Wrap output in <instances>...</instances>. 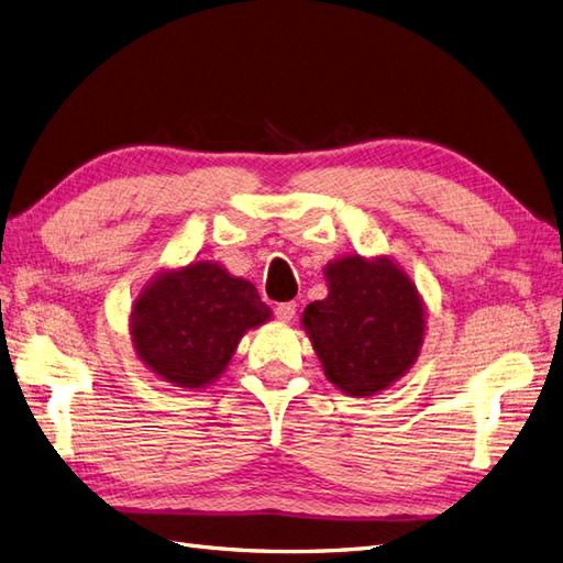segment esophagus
I'll use <instances>...</instances> for the list:
<instances>
[{"mask_svg": "<svg viewBox=\"0 0 563 563\" xmlns=\"http://www.w3.org/2000/svg\"><path fill=\"white\" fill-rule=\"evenodd\" d=\"M296 310H298V305H296L294 300H291V302H279L277 308H275V314H277L279 321L288 323V321H291V319L296 317Z\"/></svg>", "mask_w": 563, "mask_h": 563, "instance_id": "esophagus-1", "label": "esophagus"}]
</instances>
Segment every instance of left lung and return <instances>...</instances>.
Segmentation results:
<instances>
[{"label":"left lung","instance_id":"8db88e82","mask_svg":"<svg viewBox=\"0 0 563 563\" xmlns=\"http://www.w3.org/2000/svg\"><path fill=\"white\" fill-rule=\"evenodd\" d=\"M323 275L329 296L310 302L300 321L327 378L350 397L395 385L416 364L424 340L416 284L387 255H345Z\"/></svg>","mask_w":563,"mask_h":563}]
</instances>
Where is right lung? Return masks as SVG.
<instances>
[{
    "mask_svg": "<svg viewBox=\"0 0 563 563\" xmlns=\"http://www.w3.org/2000/svg\"><path fill=\"white\" fill-rule=\"evenodd\" d=\"M272 312L255 286L211 261L152 277L133 300L131 340L139 360L174 387L201 389L225 373L249 329Z\"/></svg>",
    "mask_w": 563,
    "mask_h": 563,
    "instance_id": "obj_1",
    "label": "right lung"
}]
</instances>
